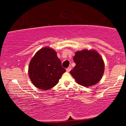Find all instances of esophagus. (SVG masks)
<instances>
[{
  "mask_svg": "<svg viewBox=\"0 0 126 126\" xmlns=\"http://www.w3.org/2000/svg\"><path fill=\"white\" fill-rule=\"evenodd\" d=\"M71 68L68 67L67 68V69H66V71H67V72H69L70 71H71Z\"/></svg>",
  "mask_w": 126,
  "mask_h": 126,
  "instance_id": "obj_1",
  "label": "esophagus"
}]
</instances>
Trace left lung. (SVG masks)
I'll list each match as a JSON object with an SVG mask.
<instances>
[{
  "label": "left lung",
  "mask_w": 126,
  "mask_h": 126,
  "mask_svg": "<svg viewBox=\"0 0 126 126\" xmlns=\"http://www.w3.org/2000/svg\"><path fill=\"white\" fill-rule=\"evenodd\" d=\"M76 66L70 72L78 84L90 87L98 83L104 71V63L98 53L87 49L77 51L73 57Z\"/></svg>",
  "instance_id": "obj_1"
}]
</instances>
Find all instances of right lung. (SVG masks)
I'll list each match as a JSON object with an SVG mask.
<instances>
[{
  "label": "right lung",
  "instance_id": "add662e5",
  "mask_svg": "<svg viewBox=\"0 0 126 126\" xmlns=\"http://www.w3.org/2000/svg\"><path fill=\"white\" fill-rule=\"evenodd\" d=\"M65 69L53 48L46 47L36 52L30 62L28 74L34 86L42 90H48L59 82Z\"/></svg>",
  "mask_w": 126,
  "mask_h": 126
}]
</instances>
